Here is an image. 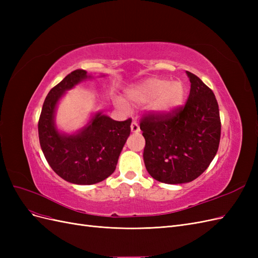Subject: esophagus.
<instances>
[{"mask_svg":"<svg viewBox=\"0 0 258 258\" xmlns=\"http://www.w3.org/2000/svg\"><path fill=\"white\" fill-rule=\"evenodd\" d=\"M131 132H134V134H139V132H140V127L136 121L131 123Z\"/></svg>","mask_w":258,"mask_h":258,"instance_id":"1","label":"esophagus"}]
</instances>
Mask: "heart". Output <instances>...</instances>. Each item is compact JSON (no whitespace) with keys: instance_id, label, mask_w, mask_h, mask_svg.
Wrapping results in <instances>:
<instances>
[{"instance_id":"obj_1","label":"heart","mask_w":258,"mask_h":258,"mask_svg":"<svg viewBox=\"0 0 258 258\" xmlns=\"http://www.w3.org/2000/svg\"><path fill=\"white\" fill-rule=\"evenodd\" d=\"M186 87L183 82L161 77H150L130 86L126 90V99L132 105H150L153 114L167 116L178 111L184 104ZM115 105L123 111H129V105L121 99L115 100Z\"/></svg>"}]
</instances>
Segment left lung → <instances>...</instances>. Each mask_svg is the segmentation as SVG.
I'll return each instance as SVG.
<instances>
[{
	"mask_svg": "<svg viewBox=\"0 0 258 258\" xmlns=\"http://www.w3.org/2000/svg\"><path fill=\"white\" fill-rule=\"evenodd\" d=\"M186 74L190 82L186 104L171 115H147L140 123L147 172L166 184L197 178L210 166L220 145V110L214 93L198 76L188 71Z\"/></svg>",
	"mask_w": 258,
	"mask_h": 258,
	"instance_id": "obj_1",
	"label": "left lung"
}]
</instances>
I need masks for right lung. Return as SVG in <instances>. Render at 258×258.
<instances>
[{
    "mask_svg": "<svg viewBox=\"0 0 258 258\" xmlns=\"http://www.w3.org/2000/svg\"><path fill=\"white\" fill-rule=\"evenodd\" d=\"M85 70H75L48 92L38 120V138L46 160L67 182L91 185L110 176L130 136L131 118L117 121L101 112L93 114L81 130L69 135L58 130L56 108L64 93L91 79Z\"/></svg>",
    "mask_w": 258,
    "mask_h": 258,
    "instance_id": "right-lung-1",
    "label": "right lung"
}]
</instances>
